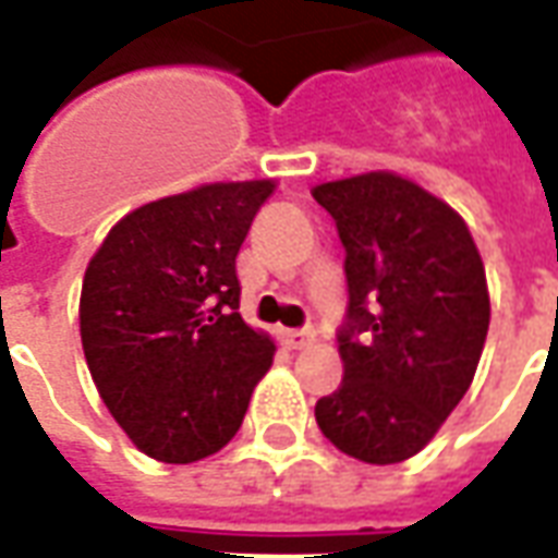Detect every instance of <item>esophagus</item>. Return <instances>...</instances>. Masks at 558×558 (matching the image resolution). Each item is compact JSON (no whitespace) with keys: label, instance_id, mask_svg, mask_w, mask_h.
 <instances>
[{"label":"esophagus","instance_id":"esophagus-1","mask_svg":"<svg viewBox=\"0 0 558 558\" xmlns=\"http://www.w3.org/2000/svg\"><path fill=\"white\" fill-rule=\"evenodd\" d=\"M314 338H317L314 329H287V332H283V344L290 347V350H302V347L311 344Z\"/></svg>","mask_w":558,"mask_h":558}]
</instances>
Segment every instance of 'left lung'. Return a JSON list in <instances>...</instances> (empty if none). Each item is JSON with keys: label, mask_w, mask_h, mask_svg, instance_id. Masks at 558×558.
Wrapping results in <instances>:
<instances>
[{"label": "left lung", "mask_w": 558, "mask_h": 558, "mask_svg": "<svg viewBox=\"0 0 558 558\" xmlns=\"http://www.w3.org/2000/svg\"><path fill=\"white\" fill-rule=\"evenodd\" d=\"M344 244L341 387L314 408L341 453H420L469 392L489 329L481 253L459 214L414 181L368 171L314 186Z\"/></svg>", "instance_id": "1"}]
</instances>
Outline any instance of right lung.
Segmentation results:
<instances>
[{
  "label": "right lung",
  "instance_id": "add662e5",
  "mask_svg": "<svg viewBox=\"0 0 558 558\" xmlns=\"http://www.w3.org/2000/svg\"><path fill=\"white\" fill-rule=\"evenodd\" d=\"M275 181L205 184L126 214L89 259L81 344L142 453L186 465L235 438L275 344L241 319L235 256Z\"/></svg>",
  "mask_w": 558,
  "mask_h": 558
}]
</instances>
